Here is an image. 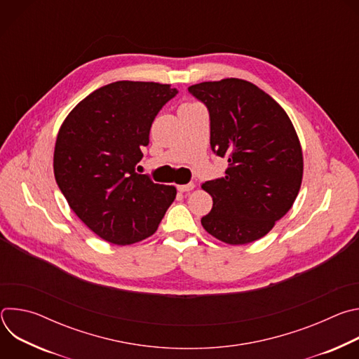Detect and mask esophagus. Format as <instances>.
<instances>
[{
    "label": "esophagus",
    "instance_id": "esophagus-1",
    "mask_svg": "<svg viewBox=\"0 0 359 359\" xmlns=\"http://www.w3.org/2000/svg\"><path fill=\"white\" fill-rule=\"evenodd\" d=\"M194 189V183H187V184H180V186H177V190L180 191V193H187V191H190V190H193Z\"/></svg>",
    "mask_w": 359,
    "mask_h": 359
}]
</instances>
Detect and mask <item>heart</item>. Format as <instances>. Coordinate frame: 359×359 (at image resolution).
Returning <instances> with one entry per match:
<instances>
[{"instance_id": "heart-1", "label": "heart", "mask_w": 359, "mask_h": 359, "mask_svg": "<svg viewBox=\"0 0 359 359\" xmlns=\"http://www.w3.org/2000/svg\"><path fill=\"white\" fill-rule=\"evenodd\" d=\"M184 105H193V104H184Z\"/></svg>"}]
</instances>
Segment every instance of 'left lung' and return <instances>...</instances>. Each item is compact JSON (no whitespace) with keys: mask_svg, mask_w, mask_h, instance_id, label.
Segmentation results:
<instances>
[{"mask_svg":"<svg viewBox=\"0 0 359 359\" xmlns=\"http://www.w3.org/2000/svg\"><path fill=\"white\" fill-rule=\"evenodd\" d=\"M210 116V147L226 158V176L203 183L213 208L201 217L227 244L264 237L292 206L302 180L295 129L277 102L251 82L227 78L189 86Z\"/></svg>","mask_w":359,"mask_h":359,"instance_id":"8db88e82","label":"left lung"}]
</instances>
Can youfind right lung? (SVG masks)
I'll return each mask as SVG.
<instances>
[{
	"label": "right lung",
	"instance_id": "right-lung-1",
	"mask_svg": "<svg viewBox=\"0 0 359 359\" xmlns=\"http://www.w3.org/2000/svg\"><path fill=\"white\" fill-rule=\"evenodd\" d=\"M177 95L156 82L118 81L88 95L64 121L55 180L74 213L100 238L133 244L155 233L176 197L173 186L135 172L150 126Z\"/></svg>",
	"mask_w": 359,
	"mask_h": 359
}]
</instances>
